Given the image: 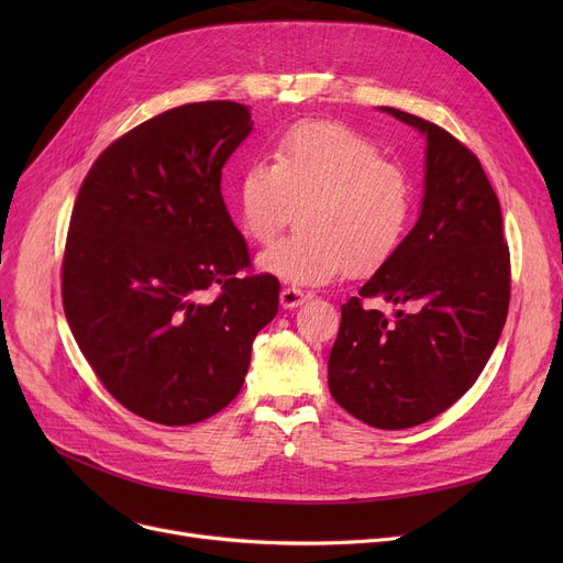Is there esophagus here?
<instances>
[{
    "instance_id": "1",
    "label": "esophagus",
    "mask_w": 563,
    "mask_h": 563,
    "mask_svg": "<svg viewBox=\"0 0 563 563\" xmlns=\"http://www.w3.org/2000/svg\"><path fill=\"white\" fill-rule=\"evenodd\" d=\"M308 299H310L308 294H306L303 289H299V287H283V289H280V306H283L285 310L299 308V306H303Z\"/></svg>"
}]
</instances>
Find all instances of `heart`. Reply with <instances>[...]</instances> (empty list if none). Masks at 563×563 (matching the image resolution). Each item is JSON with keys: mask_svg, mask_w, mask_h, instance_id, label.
<instances>
[{"mask_svg": "<svg viewBox=\"0 0 563 563\" xmlns=\"http://www.w3.org/2000/svg\"><path fill=\"white\" fill-rule=\"evenodd\" d=\"M301 205L297 234L257 255L262 274L317 287L353 272H374L399 249L412 214L406 173L363 134L331 121L287 128L274 162H246L234 185L240 225L269 244Z\"/></svg>", "mask_w": 563, "mask_h": 563, "instance_id": "obj_1", "label": "heart"}]
</instances>
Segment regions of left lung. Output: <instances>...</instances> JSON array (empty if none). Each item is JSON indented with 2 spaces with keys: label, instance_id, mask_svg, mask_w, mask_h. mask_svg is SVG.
Wrapping results in <instances>:
<instances>
[{
  "label": "left lung",
  "instance_id": "obj_1",
  "mask_svg": "<svg viewBox=\"0 0 563 563\" xmlns=\"http://www.w3.org/2000/svg\"><path fill=\"white\" fill-rule=\"evenodd\" d=\"M380 111L424 136V196L399 249L342 306L329 390L353 418L395 431L440 416L479 378L505 329L511 274L479 159L418 115ZM363 298L398 310L388 318L363 309Z\"/></svg>",
  "mask_w": 563,
  "mask_h": 563
}]
</instances>
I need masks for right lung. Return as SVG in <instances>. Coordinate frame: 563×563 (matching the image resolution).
I'll list each match as a JSON object with an SVG mask.
<instances>
[{"label": "right lung", "instance_id": "1", "mask_svg": "<svg viewBox=\"0 0 563 563\" xmlns=\"http://www.w3.org/2000/svg\"><path fill=\"white\" fill-rule=\"evenodd\" d=\"M228 100L168 109L113 141L77 194L64 255L68 327L102 386L134 416L196 424L244 386L280 283L246 276L221 170L251 134ZM220 287L207 302L203 291Z\"/></svg>", "mask_w": 563, "mask_h": 563}]
</instances>
